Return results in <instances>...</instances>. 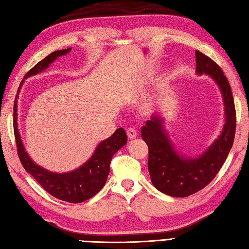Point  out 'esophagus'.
I'll use <instances>...</instances> for the list:
<instances>
[{
	"label": "esophagus",
	"instance_id": "1",
	"mask_svg": "<svg viewBox=\"0 0 249 249\" xmlns=\"http://www.w3.org/2000/svg\"><path fill=\"white\" fill-rule=\"evenodd\" d=\"M126 134H128V138H129L130 140L135 139V138L138 137L137 129H134V128H129L128 130H126Z\"/></svg>",
	"mask_w": 249,
	"mask_h": 249
}]
</instances>
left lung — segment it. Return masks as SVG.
Returning <instances> with one entry per match:
<instances>
[{"mask_svg": "<svg viewBox=\"0 0 249 249\" xmlns=\"http://www.w3.org/2000/svg\"><path fill=\"white\" fill-rule=\"evenodd\" d=\"M195 56L196 73L208 74L222 95L226 120L218 139L203 154L191 157L176 148L163 118L158 114H154L141 131L148 146V171L153 185L173 197H186L207 186L226 161L235 135V106L228 79L208 56L199 51L195 52Z\"/></svg>", "mask_w": 249, "mask_h": 249, "instance_id": "1", "label": "left lung"}]
</instances>
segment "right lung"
<instances>
[{"instance_id":"1","label":"right lung","mask_w":249,"mask_h":249,"mask_svg":"<svg viewBox=\"0 0 249 249\" xmlns=\"http://www.w3.org/2000/svg\"><path fill=\"white\" fill-rule=\"evenodd\" d=\"M70 51H71V48L51 53L44 59L37 63L34 68L30 69L25 76V79L44 71L52 63L55 62L60 56L68 54ZM23 81L25 80L21 81L19 88H18L15 102H14V133H15L18 156H19L22 167L35 178L36 182L49 194L60 200L78 204L93 197L105 185L110 170L109 165L112 156L126 144L128 138H126L124 128L117 129L111 137L102 141L97 145L92 156L83 165L74 170L64 173L46 170L43 167L36 165L30 158L23 146L19 131H18L17 103Z\"/></svg>"}]
</instances>
